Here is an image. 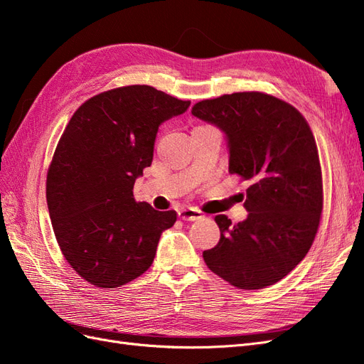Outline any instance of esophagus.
<instances>
[{
  "mask_svg": "<svg viewBox=\"0 0 364 364\" xmlns=\"http://www.w3.org/2000/svg\"><path fill=\"white\" fill-rule=\"evenodd\" d=\"M178 215L181 220H183V222H197V220L203 218V214L199 211V209H194V208L181 209Z\"/></svg>",
  "mask_w": 364,
  "mask_h": 364,
  "instance_id": "1",
  "label": "esophagus"
}]
</instances>
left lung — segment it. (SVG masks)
<instances>
[{
  "label": "left lung",
  "instance_id": "left-lung-1",
  "mask_svg": "<svg viewBox=\"0 0 364 364\" xmlns=\"http://www.w3.org/2000/svg\"><path fill=\"white\" fill-rule=\"evenodd\" d=\"M191 114L228 139L229 173L249 181L247 218L217 215L220 241L203 252L209 270L230 285L259 290L281 281L310 250L323 208L313 132L291 105L264 92H234L193 106Z\"/></svg>",
  "mask_w": 364,
  "mask_h": 364
}]
</instances>
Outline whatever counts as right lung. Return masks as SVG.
I'll return each instance as SVG.
<instances>
[{"label":"right lung","instance_id":"add662e5","mask_svg":"<svg viewBox=\"0 0 364 364\" xmlns=\"http://www.w3.org/2000/svg\"><path fill=\"white\" fill-rule=\"evenodd\" d=\"M190 105L153 86H123L86 100L65 127L47 174L48 211L65 259L95 287L141 277L174 225V211L136 202L134 185L151 165L159 126Z\"/></svg>","mask_w":364,"mask_h":364}]
</instances>
